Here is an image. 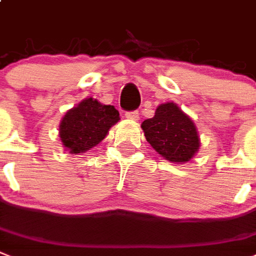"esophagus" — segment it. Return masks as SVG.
Listing matches in <instances>:
<instances>
[{
	"label": "esophagus",
	"instance_id": "obj_1",
	"mask_svg": "<svg viewBox=\"0 0 256 256\" xmlns=\"http://www.w3.org/2000/svg\"><path fill=\"white\" fill-rule=\"evenodd\" d=\"M124 116H126V118H128V120H130V121H138L139 120L138 112H128V113L124 114Z\"/></svg>",
	"mask_w": 256,
	"mask_h": 256
}]
</instances>
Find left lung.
Returning <instances> with one entry per match:
<instances>
[{
    "mask_svg": "<svg viewBox=\"0 0 256 256\" xmlns=\"http://www.w3.org/2000/svg\"><path fill=\"white\" fill-rule=\"evenodd\" d=\"M147 142L159 155L172 163H188L200 148V135L193 120L178 104L166 102L155 116L140 124Z\"/></svg>",
    "mask_w": 256,
    "mask_h": 256,
    "instance_id": "left-lung-1",
    "label": "left lung"
}]
</instances>
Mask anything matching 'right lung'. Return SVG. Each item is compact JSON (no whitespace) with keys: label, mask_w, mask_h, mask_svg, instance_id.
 Listing matches in <instances>:
<instances>
[{"label":"right lung","mask_w":256,"mask_h":256,"mask_svg":"<svg viewBox=\"0 0 256 256\" xmlns=\"http://www.w3.org/2000/svg\"><path fill=\"white\" fill-rule=\"evenodd\" d=\"M120 120L113 105H104L88 97L64 114L59 126L60 140L70 154H85L102 142Z\"/></svg>","instance_id":"add662e5"}]
</instances>
